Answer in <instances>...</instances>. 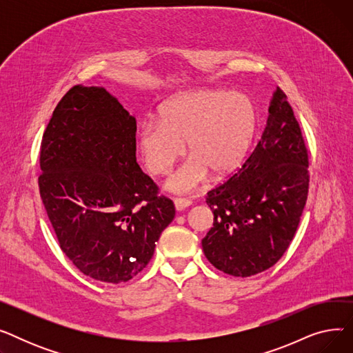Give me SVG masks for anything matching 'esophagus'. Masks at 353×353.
Masks as SVG:
<instances>
[{"label":"esophagus","instance_id":"obj_1","mask_svg":"<svg viewBox=\"0 0 353 353\" xmlns=\"http://www.w3.org/2000/svg\"><path fill=\"white\" fill-rule=\"evenodd\" d=\"M192 205V201L189 199H181V197H176L174 199V208L177 212H181L184 209H188Z\"/></svg>","mask_w":353,"mask_h":353}]
</instances>
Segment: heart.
<instances>
[{
  "instance_id": "1",
  "label": "heart",
  "mask_w": 353,
  "mask_h": 353,
  "mask_svg": "<svg viewBox=\"0 0 353 353\" xmlns=\"http://www.w3.org/2000/svg\"><path fill=\"white\" fill-rule=\"evenodd\" d=\"M257 130L252 100L233 91L206 88L183 92L165 101L159 120L145 121L137 147L148 173L164 176L186 152L192 157L165 183L176 193L197 189L209 173L233 174L248 157Z\"/></svg>"
}]
</instances>
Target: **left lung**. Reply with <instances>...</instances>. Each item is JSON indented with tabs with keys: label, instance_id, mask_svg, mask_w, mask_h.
I'll list each match as a JSON object with an SVG mask.
<instances>
[{
	"label": "left lung",
	"instance_id": "left-lung-1",
	"mask_svg": "<svg viewBox=\"0 0 353 353\" xmlns=\"http://www.w3.org/2000/svg\"><path fill=\"white\" fill-rule=\"evenodd\" d=\"M307 167L301 125L277 87L254 150L228 181L206 196L214 219L201 246L216 269L248 277L279 261L306 205Z\"/></svg>",
	"mask_w": 353,
	"mask_h": 353
}]
</instances>
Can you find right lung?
<instances>
[{"label":"right lung","mask_w":353,"mask_h":353,"mask_svg":"<svg viewBox=\"0 0 353 353\" xmlns=\"http://www.w3.org/2000/svg\"><path fill=\"white\" fill-rule=\"evenodd\" d=\"M136 130L103 87L74 85L54 108L40 148V196L60 248L105 283L140 273L176 213L137 164Z\"/></svg>","instance_id":"right-lung-1"}]
</instances>
